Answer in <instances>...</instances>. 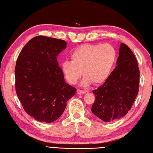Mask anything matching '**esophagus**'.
Instances as JSON below:
<instances>
[{"mask_svg": "<svg viewBox=\"0 0 153 153\" xmlns=\"http://www.w3.org/2000/svg\"><path fill=\"white\" fill-rule=\"evenodd\" d=\"M77 94H78V95H83V94H85L86 93V91H85L77 89Z\"/></svg>", "mask_w": 153, "mask_h": 153, "instance_id": "34e87169", "label": "esophagus"}]
</instances>
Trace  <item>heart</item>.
Returning a JSON list of instances; mask_svg holds the SVG:
<instances>
[{
	"label": "heart",
	"instance_id": "heart-1",
	"mask_svg": "<svg viewBox=\"0 0 153 153\" xmlns=\"http://www.w3.org/2000/svg\"><path fill=\"white\" fill-rule=\"evenodd\" d=\"M71 62L62 64L61 70L66 80L76 84L82 75L83 86L103 84L108 79L116 60V51L112 45L85 44L76 48L71 54Z\"/></svg>",
	"mask_w": 153,
	"mask_h": 153
}]
</instances>
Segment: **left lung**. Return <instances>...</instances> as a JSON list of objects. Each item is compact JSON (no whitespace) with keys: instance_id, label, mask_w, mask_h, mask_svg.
Returning <instances> with one entry per match:
<instances>
[{"instance_id":"obj_1","label":"left lung","mask_w":153,"mask_h":153,"mask_svg":"<svg viewBox=\"0 0 153 153\" xmlns=\"http://www.w3.org/2000/svg\"><path fill=\"white\" fill-rule=\"evenodd\" d=\"M108 79L93 90L95 102L91 111L106 122H111L128 114L139 92V70L134 53L124 43L120 44L119 56Z\"/></svg>"}]
</instances>
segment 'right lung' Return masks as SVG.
Returning <instances> with one entry per match:
<instances>
[{
  "label": "right lung",
  "instance_id": "1",
  "mask_svg": "<svg viewBox=\"0 0 153 153\" xmlns=\"http://www.w3.org/2000/svg\"><path fill=\"white\" fill-rule=\"evenodd\" d=\"M66 42L37 36L25 45L16 61V91L23 108L39 122L51 123L60 118L76 89L64 80L56 56Z\"/></svg>",
  "mask_w": 153,
  "mask_h": 153
}]
</instances>
